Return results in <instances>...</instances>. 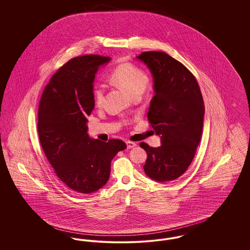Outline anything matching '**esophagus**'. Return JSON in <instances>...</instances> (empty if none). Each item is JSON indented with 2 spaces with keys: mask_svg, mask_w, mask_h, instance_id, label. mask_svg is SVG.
<instances>
[{
  "mask_svg": "<svg viewBox=\"0 0 250 250\" xmlns=\"http://www.w3.org/2000/svg\"><path fill=\"white\" fill-rule=\"evenodd\" d=\"M126 145H127V148H128V149H131V148L137 146L136 143H132V142H126Z\"/></svg>",
  "mask_w": 250,
  "mask_h": 250,
  "instance_id": "esophagus-1",
  "label": "esophagus"
}]
</instances>
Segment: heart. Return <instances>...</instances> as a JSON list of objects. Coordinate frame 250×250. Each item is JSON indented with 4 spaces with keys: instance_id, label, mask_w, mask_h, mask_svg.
<instances>
[{
    "instance_id": "b5f03b06",
    "label": "heart",
    "mask_w": 250,
    "mask_h": 250,
    "mask_svg": "<svg viewBox=\"0 0 250 250\" xmlns=\"http://www.w3.org/2000/svg\"><path fill=\"white\" fill-rule=\"evenodd\" d=\"M110 81L127 91L131 95L143 94L149 83L147 73L131 62H122L116 65L109 74ZM94 98L96 105L100 106L104 100V88L100 84H95Z\"/></svg>"
}]
</instances>
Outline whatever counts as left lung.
Here are the masks:
<instances>
[{"mask_svg": "<svg viewBox=\"0 0 250 250\" xmlns=\"http://www.w3.org/2000/svg\"><path fill=\"white\" fill-rule=\"evenodd\" d=\"M154 78L155 95L147 117L161 146H140L147 153L143 169L148 177L168 182L186 172L201 142L204 103L194 75L163 51H144L138 56Z\"/></svg>", "mask_w": 250, "mask_h": 250, "instance_id": "1", "label": "left lung"}]
</instances>
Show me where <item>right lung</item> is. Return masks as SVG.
<instances>
[{"label": "right lung", "mask_w": 250, "mask_h": 250, "mask_svg": "<svg viewBox=\"0 0 250 250\" xmlns=\"http://www.w3.org/2000/svg\"><path fill=\"white\" fill-rule=\"evenodd\" d=\"M109 60L91 54L68 61L52 76L39 103L37 130L48 162L66 187L83 194L106 185L111 160L126 148L121 140L104 143L87 133L95 74Z\"/></svg>", "instance_id": "right-lung-1"}]
</instances>
